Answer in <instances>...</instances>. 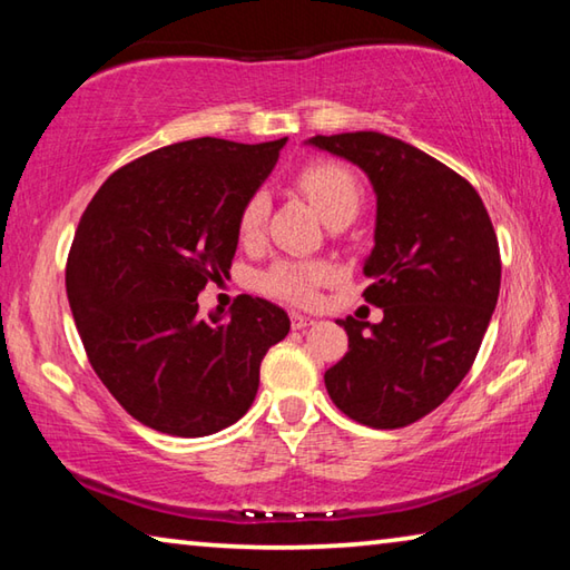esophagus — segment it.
Masks as SVG:
<instances>
[{
  "label": "esophagus",
  "mask_w": 570,
  "mask_h": 570,
  "mask_svg": "<svg viewBox=\"0 0 570 570\" xmlns=\"http://www.w3.org/2000/svg\"><path fill=\"white\" fill-rule=\"evenodd\" d=\"M312 324H314L312 316H304V314H298V312H292V326H294V330H306V326H312Z\"/></svg>",
  "instance_id": "1"
}]
</instances>
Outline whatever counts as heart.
<instances>
[{
  "mask_svg": "<svg viewBox=\"0 0 570 570\" xmlns=\"http://www.w3.org/2000/svg\"><path fill=\"white\" fill-rule=\"evenodd\" d=\"M298 188L320 210L326 224L336 218H354L362 206V186L350 168L340 163H312L298 173ZM268 218V196L266 190H254L246 198L238 214V236L244 244H254L262 236ZM334 278L332 266L322 262H296V258H278L266 266L256 278V286L264 294L282 298V302L308 306L320 296V286Z\"/></svg>",
  "mask_w": 570,
  "mask_h": 570,
  "instance_id": "b5f03b06",
  "label": "heart"
}]
</instances>
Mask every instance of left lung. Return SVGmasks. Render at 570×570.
<instances>
[{
  "mask_svg": "<svg viewBox=\"0 0 570 570\" xmlns=\"http://www.w3.org/2000/svg\"><path fill=\"white\" fill-rule=\"evenodd\" d=\"M308 142L360 166L377 193L364 298L384 320H336L350 352L326 370V392L366 428H407L440 407L475 362L500 292L495 228L478 190L410 142L374 130Z\"/></svg>",
  "mask_w": 570,
  "mask_h": 570,
  "instance_id": "8db88e82",
  "label": "left lung"
}]
</instances>
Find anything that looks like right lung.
<instances>
[{"instance_id":"right-lung-1","label":"right lung","mask_w":570,"mask_h":570,"mask_svg":"<svg viewBox=\"0 0 570 570\" xmlns=\"http://www.w3.org/2000/svg\"><path fill=\"white\" fill-rule=\"evenodd\" d=\"M284 142H173L115 170L85 208L65 276L77 332L105 387L153 430L204 438L244 417L268 346L288 334L284 308L258 296L198 314Z\"/></svg>"}]
</instances>
